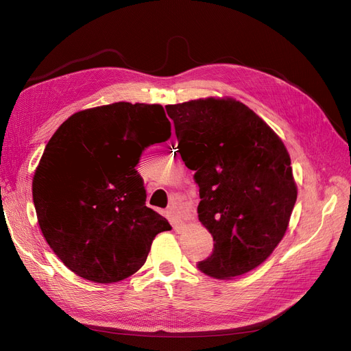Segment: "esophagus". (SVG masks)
Returning <instances> with one entry per match:
<instances>
[{
  "label": "esophagus",
  "instance_id": "obj_1",
  "mask_svg": "<svg viewBox=\"0 0 351 351\" xmlns=\"http://www.w3.org/2000/svg\"><path fill=\"white\" fill-rule=\"evenodd\" d=\"M168 217H169V219H171V224L174 226V228H180L183 226V217L178 214L177 210H174V209H169L168 212Z\"/></svg>",
  "mask_w": 351,
  "mask_h": 351
}]
</instances>
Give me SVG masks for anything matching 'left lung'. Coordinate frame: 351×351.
Segmentation results:
<instances>
[{
  "label": "left lung",
  "mask_w": 351,
  "mask_h": 351,
  "mask_svg": "<svg viewBox=\"0 0 351 351\" xmlns=\"http://www.w3.org/2000/svg\"><path fill=\"white\" fill-rule=\"evenodd\" d=\"M178 152L195 171L199 221L214 250L197 268L218 280L254 269L282 240L297 199L291 159L259 115L231 98L167 105Z\"/></svg>",
  "instance_id": "1"
}]
</instances>
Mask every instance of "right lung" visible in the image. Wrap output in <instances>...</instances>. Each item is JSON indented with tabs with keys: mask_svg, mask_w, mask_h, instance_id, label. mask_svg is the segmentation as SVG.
<instances>
[{
	"mask_svg": "<svg viewBox=\"0 0 351 351\" xmlns=\"http://www.w3.org/2000/svg\"><path fill=\"white\" fill-rule=\"evenodd\" d=\"M171 136L161 105L115 102L73 114L51 137L32 183L38 222L66 267L93 282L139 271L168 221L146 206L136 171Z\"/></svg>",
	"mask_w": 351,
	"mask_h": 351,
	"instance_id": "obj_1",
	"label": "right lung"
}]
</instances>
